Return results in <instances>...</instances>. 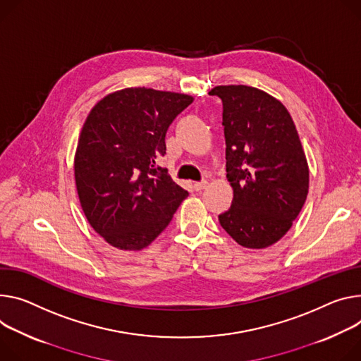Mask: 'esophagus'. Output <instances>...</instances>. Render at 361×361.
Instances as JSON below:
<instances>
[{
  "instance_id": "esophagus-1",
  "label": "esophagus",
  "mask_w": 361,
  "mask_h": 361,
  "mask_svg": "<svg viewBox=\"0 0 361 361\" xmlns=\"http://www.w3.org/2000/svg\"><path fill=\"white\" fill-rule=\"evenodd\" d=\"M192 187H194V190H195V191H202V190H204V188L207 187V181L194 183V184H192Z\"/></svg>"
}]
</instances>
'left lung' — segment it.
<instances>
[{"label": "left lung", "instance_id": "obj_1", "mask_svg": "<svg viewBox=\"0 0 361 361\" xmlns=\"http://www.w3.org/2000/svg\"><path fill=\"white\" fill-rule=\"evenodd\" d=\"M223 102L226 177L232 206L221 227L247 249H265L289 231L310 188L308 161L297 128L276 97L247 85L213 87Z\"/></svg>", "mask_w": 361, "mask_h": 361}]
</instances>
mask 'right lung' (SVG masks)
Listing matches in <instances>:
<instances>
[{"instance_id":"obj_1","label":"right lung","mask_w":361,"mask_h":361,"mask_svg":"<svg viewBox=\"0 0 361 361\" xmlns=\"http://www.w3.org/2000/svg\"><path fill=\"white\" fill-rule=\"evenodd\" d=\"M194 97L151 87L106 94L86 116L75 152L82 210L96 233L121 250H141L169 226L188 192L167 169L170 123Z\"/></svg>"}]
</instances>
